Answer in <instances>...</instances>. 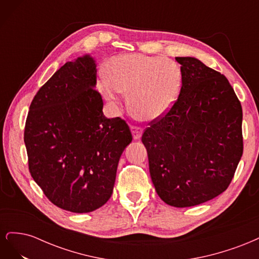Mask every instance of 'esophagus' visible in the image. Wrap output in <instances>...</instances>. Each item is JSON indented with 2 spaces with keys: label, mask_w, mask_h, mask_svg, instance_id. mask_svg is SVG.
Returning <instances> with one entry per match:
<instances>
[{
  "label": "esophagus",
  "mask_w": 259,
  "mask_h": 259,
  "mask_svg": "<svg viewBox=\"0 0 259 259\" xmlns=\"http://www.w3.org/2000/svg\"><path fill=\"white\" fill-rule=\"evenodd\" d=\"M131 131H132V134H133V137H134V139H139L140 136H142V134H143L144 130H143V127H140V126L132 125Z\"/></svg>",
  "instance_id": "1"
}]
</instances>
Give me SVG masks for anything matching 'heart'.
I'll return each instance as SVG.
<instances>
[{
    "label": "heart",
    "mask_w": 259,
    "mask_h": 259,
    "mask_svg": "<svg viewBox=\"0 0 259 259\" xmlns=\"http://www.w3.org/2000/svg\"><path fill=\"white\" fill-rule=\"evenodd\" d=\"M106 73L97 82L103 96L116 105L122 93H128L131 109L147 121L158 120L169 110L182 85V71L175 61L143 54L112 57L107 62Z\"/></svg>",
    "instance_id": "b5f03b06"
}]
</instances>
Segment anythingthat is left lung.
<instances>
[{
    "instance_id": "8db88e82",
    "label": "left lung",
    "mask_w": 259,
    "mask_h": 259,
    "mask_svg": "<svg viewBox=\"0 0 259 259\" xmlns=\"http://www.w3.org/2000/svg\"><path fill=\"white\" fill-rule=\"evenodd\" d=\"M182 65L178 98L142 142L155 191L175 207L199 205L229 187L243 153L242 107L227 77L193 57Z\"/></svg>"
}]
</instances>
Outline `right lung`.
<instances>
[{
  "mask_svg": "<svg viewBox=\"0 0 259 259\" xmlns=\"http://www.w3.org/2000/svg\"><path fill=\"white\" fill-rule=\"evenodd\" d=\"M90 55L69 61L37 91L27 116L31 176L53 204L89 213L110 199L117 163L132 142L121 117L107 119Z\"/></svg>",
  "mask_w": 259,
  "mask_h": 259,
  "instance_id": "obj_1",
  "label": "right lung"
}]
</instances>
